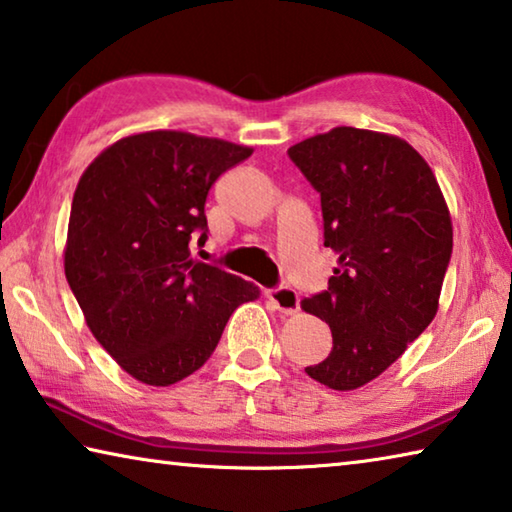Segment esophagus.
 I'll return each mask as SVG.
<instances>
[{"label":"esophagus","mask_w":512,"mask_h":512,"mask_svg":"<svg viewBox=\"0 0 512 512\" xmlns=\"http://www.w3.org/2000/svg\"><path fill=\"white\" fill-rule=\"evenodd\" d=\"M266 298L273 302L275 309H280L282 314H296L300 309V296L296 293V289L291 287H273L266 289Z\"/></svg>","instance_id":"esophagus-1"}]
</instances>
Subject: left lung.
<instances>
[{"label":"left lung","instance_id":"obj_1","mask_svg":"<svg viewBox=\"0 0 512 512\" xmlns=\"http://www.w3.org/2000/svg\"><path fill=\"white\" fill-rule=\"evenodd\" d=\"M320 196L327 289L302 309L332 329L329 357L305 372L334 391L379 377L429 327L452 259V219L422 155L400 137L339 126L289 149Z\"/></svg>","mask_w":512,"mask_h":512}]
</instances>
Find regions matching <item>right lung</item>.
Instances as JSON below:
<instances>
[{
	"mask_svg": "<svg viewBox=\"0 0 512 512\" xmlns=\"http://www.w3.org/2000/svg\"><path fill=\"white\" fill-rule=\"evenodd\" d=\"M253 149L178 131L112 144L79 180L65 275L94 339L128 375L169 386L212 357L257 287L192 259L207 241L205 198Z\"/></svg>",
	"mask_w": 512,
	"mask_h": 512,
	"instance_id": "add662e5",
	"label": "right lung"
}]
</instances>
